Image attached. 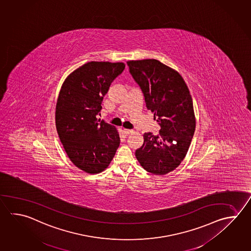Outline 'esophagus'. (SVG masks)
Returning <instances> with one entry per match:
<instances>
[{
  "label": "esophagus",
  "mask_w": 251,
  "mask_h": 251,
  "mask_svg": "<svg viewBox=\"0 0 251 251\" xmlns=\"http://www.w3.org/2000/svg\"><path fill=\"white\" fill-rule=\"evenodd\" d=\"M123 132L125 136H128L130 133L132 132V130H131V129H128V128H124L123 130Z\"/></svg>",
  "instance_id": "esophagus-1"
}]
</instances>
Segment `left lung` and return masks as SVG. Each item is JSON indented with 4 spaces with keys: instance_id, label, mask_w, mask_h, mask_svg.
<instances>
[{
    "instance_id": "obj_1",
    "label": "left lung",
    "mask_w": 251,
    "mask_h": 251,
    "mask_svg": "<svg viewBox=\"0 0 251 251\" xmlns=\"http://www.w3.org/2000/svg\"><path fill=\"white\" fill-rule=\"evenodd\" d=\"M129 74L142 91L148 110L161 126L158 135L144 134L136 150L146 171L165 175L184 160L195 130L194 104L185 80L177 72L156 59L127 62Z\"/></svg>"
}]
</instances>
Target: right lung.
I'll list each match as a JSON object with an SVG mask.
<instances>
[{"label": "right lung", "instance_id": "1", "mask_svg": "<svg viewBox=\"0 0 251 251\" xmlns=\"http://www.w3.org/2000/svg\"><path fill=\"white\" fill-rule=\"evenodd\" d=\"M124 63L88 62L64 81L56 106V128L72 162L90 174L104 171L120 145L114 126L98 119L111 83Z\"/></svg>", "mask_w": 251, "mask_h": 251}]
</instances>
